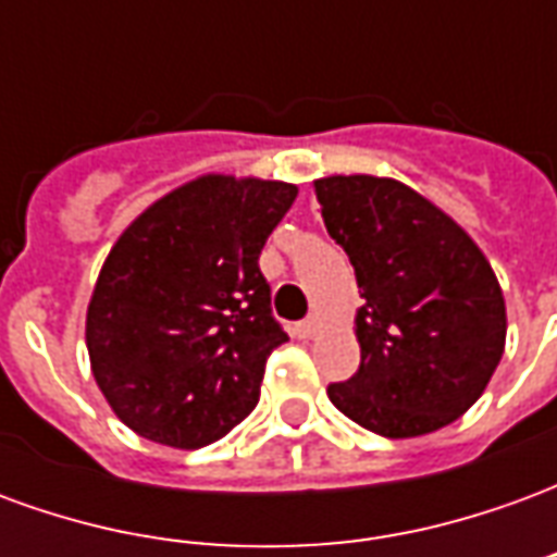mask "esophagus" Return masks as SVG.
Listing matches in <instances>:
<instances>
[{
    "mask_svg": "<svg viewBox=\"0 0 557 557\" xmlns=\"http://www.w3.org/2000/svg\"><path fill=\"white\" fill-rule=\"evenodd\" d=\"M315 334H319V319L315 315H310V319H304V322L295 325V337L298 339H313Z\"/></svg>",
    "mask_w": 557,
    "mask_h": 557,
    "instance_id": "34e87169",
    "label": "esophagus"
}]
</instances>
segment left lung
I'll use <instances>...</instances> for the list:
<instances>
[{"label": "left lung", "instance_id": "obj_1", "mask_svg": "<svg viewBox=\"0 0 557 557\" xmlns=\"http://www.w3.org/2000/svg\"><path fill=\"white\" fill-rule=\"evenodd\" d=\"M331 238L346 250L363 304L361 367L327 397L385 438H414L462 418L490 385L507 307L490 259L450 214L379 175L313 182Z\"/></svg>", "mask_w": 557, "mask_h": 557}]
</instances>
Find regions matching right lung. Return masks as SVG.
I'll return each mask as SVG.
<instances>
[{"instance_id":"1","label":"right lung","mask_w":557,"mask_h":557,"mask_svg":"<svg viewBox=\"0 0 557 557\" xmlns=\"http://www.w3.org/2000/svg\"><path fill=\"white\" fill-rule=\"evenodd\" d=\"M295 196L289 182L206 172L119 235L91 289L86 349L127 430L196 450L256 409L268 355L289 339L259 253Z\"/></svg>"}]
</instances>
